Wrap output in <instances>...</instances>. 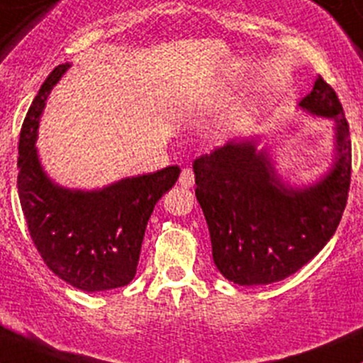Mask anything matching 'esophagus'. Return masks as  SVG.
<instances>
[{"label": "esophagus", "mask_w": 363, "mask_h": 363, "mask_svg": "<svg viewBox=\"0 0 363 363\" xmlns=\"http://www.w3.org/2000/svg\"><path fill=\"white\" fill-rule=\"evenodd\" d=\"M179 184L184 186V188H191L194 184V172L191 169H184L179 177Z\"/></svg>", "instance_id": "obj_1"}]
</instances>
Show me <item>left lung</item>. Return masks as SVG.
<instances>
[{
	"mask_svg": "<svg viewBox=\"0 0 363 363\" xmlns=\"http://www.w3.org/2000/svg\"><path fill=\"white\" fill-rule=\"evenodd\" d=\"M301 110L334 125V157L313 184L282 181L258 136L229 141L193 163L196 200L205 213L212 257L240 286L272 284L308 264L336 233L348 200L352 141L343 106L318 75Z\"/></svg>",
	"mask_w": 363,
	"mask_h": 363,
	"instance_id": "obj_1",
	"label": "left lung"
}]
</instances>
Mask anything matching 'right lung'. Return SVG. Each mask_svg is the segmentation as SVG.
<instances>
[{"mask_svg":"<svg viewBox=\"0 0 363 363\" xmlns=\"http://www.w3.org/2000/svg\"><path fill=\"white\" fill-rule=\"evenodd\" d=\"M69 69L70 63L55 67L23 118L18 198L30 238L50 270L82 291H108L136 276L146 224L181 169L165 167L91 191L63 188L50 179L35 148L39 121L51 89Z\"/></svg>","mask_w":363,"mask_h":363,"instance_id":"add662e5","label":"right lung"}]
</instances>
